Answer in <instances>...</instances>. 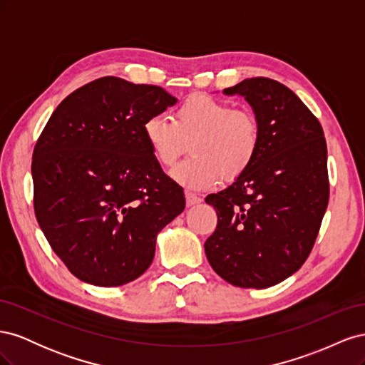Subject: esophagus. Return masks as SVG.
I'll return each mask as SVG.
<instances>
[{"instance_id":"1","label":"esophagus","mask_w":365,"mask_h":365,"mask_svg":"<svg viewBox=\"0 0 365 365\" xmlns=\"http://www.w3.org/2000/svg\"><path fill=\"white\" fill-rule=\"evenodd\" d=\"M202 200L197 195H195V193H192V192H185V204L189 205V207H192V205H195V204H200Z\"/></svg>"}]
</instances>
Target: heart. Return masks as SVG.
Wrapping results in <instances>:
<instances>
[{
  "instance_id": "b5f03b06",
  "label": "heart",
  "mask_w": 365,
  "mask_h": 365,
  "mask_svg": "<svg viewBox=\"0 0 365 365\" xmlns=\"http://www.w3.org/2000/svg\"><path fill=\"white\" fill-rule=\"evenodd\" d=\"M143 135L163 168H172L190 143L192 157L172 176L189 189L202 190L224 178L237 180L256 161L262 129L247 109L207 94H193L176 108L173 120L153 114L143 123Z\"/></svg>"
}]
</instances>
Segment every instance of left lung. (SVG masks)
Instances as JSON below:
<instances>
[{
  "label": "left lung",
  "instance_id": "left-lung-1",
  "mask_svg": "<svg viewBox=\"0 0 365 365\" xmlns=\"http://www.w3.org/2000/svg\"><path fill=\"white\" fill-rule=\"evenodd\" d=\"M224 93L245 97L262 143L244 175L205 197L217 225L204 248L224 280L263 289L300 269L314 248L329 202L326 138L318 118L277 81L251 77Z\"/></svg>",
  "mask_w": 365,
  "mask_h": 365
}]
</instances>
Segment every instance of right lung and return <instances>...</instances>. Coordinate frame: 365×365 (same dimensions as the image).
Here are the masks:
<instances>
[{
  "mask_svg": "<svg viewBox=\"0 0 365 365\" xmlns=\"http://www.w3.org/2000/svg\"><path fill=\"white\" fill-rule=\"evenodd\" d=\"M175 103L160 86L106 76L65 97L39 135L35 215L79 280L121 286L140 277L155 256L157 235L184 210L182 189L143 135L145 120Z\"/></svg>",
  "mask_w": 365,
  "mask_h": 365,
  "instance_id": "right-lung-1",
  "label": "right lung"
}]
</instances>
